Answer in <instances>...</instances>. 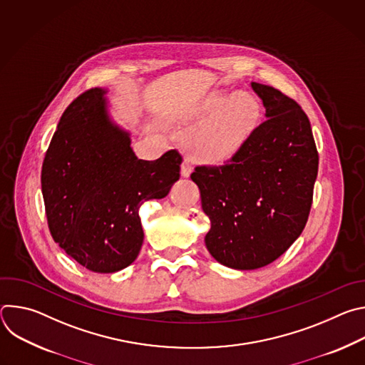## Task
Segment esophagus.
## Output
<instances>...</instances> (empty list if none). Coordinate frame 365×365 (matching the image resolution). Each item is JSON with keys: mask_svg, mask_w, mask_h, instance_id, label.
<instances>
[{"mask_svg": "<svg viewBox=\"0 0 365 365\" xmlns=\"http://www.w3.org/2000/svg\"><path fill=\"white\" fill-rule=\"evenodd\" d=\"M190 173H192V165H190V162L186 159V160L182 163L180 175H182L183 178H189V176H190Z\"/></svg>", "mask_w": 365, "mask_h": 365, "instance_id": "obj_1", "label": "esophagus"}]
</instances>
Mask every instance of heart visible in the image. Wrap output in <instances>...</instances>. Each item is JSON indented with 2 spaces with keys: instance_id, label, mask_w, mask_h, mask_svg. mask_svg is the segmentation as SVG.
<instances>
[{
  "instance_id": "b5f03b06",
  "label": "heart",
  "mask_w": 365,
  "mask_h": 365,
  "mask_svg": "<svg viewBox=\"0 0 365 365\" xmlns=\"http://www.w3.org/2000/svg\"><path fill=\"white\" fill-rule=\"evenodd\" d=\"M257 102L245 93L230 98L214 92L195 110L193 124L207 123L189 144L190 155L203 162H224L242 147L258 121Z\"/></svg>"
}]
</instances>
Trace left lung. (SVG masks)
Returning a JSON list of instances; mask_svg holds the SVG:
<instances>
[{"mask_svg":"<svg viewBox=\"0 0 365 365\" xmlns=\"http://www.w3.org/2000/svg\"><path fill=\"white\" fill-rule=\"evenodd\" d=\"M266 120L222 166L190 175L211 220L205 237L218 263L254 270L273 263L302 234L314 199L319 155L299 103L279 89L251 83Z\"/></svg>","mask_w":365,"mask_h":365,"instance_id":"obj_1","label":"left lung"}]
</instances>
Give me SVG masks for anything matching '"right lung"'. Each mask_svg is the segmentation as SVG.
I'll return each instance as SVG.
<instances>
[{
  "instance_id": "1",
  "label": "right lung",
  "mask_w": 365,
  "mask_h": 365,
  "mask_svg": "<svg viewBox=\"0 0 365 365\" xmlns=\"http://www.w3.org/2000/svg\"><path fill=\"white\" fill-rule=\"evenodd\" d=\"M106 92L92 88L65 110L41 168L51 237L95 273L134 262L144 238L140 206L168 196L182 165L178 150L158 160L138 159L130 134L108 115Z\"/></svg>"
}]
</instances>
